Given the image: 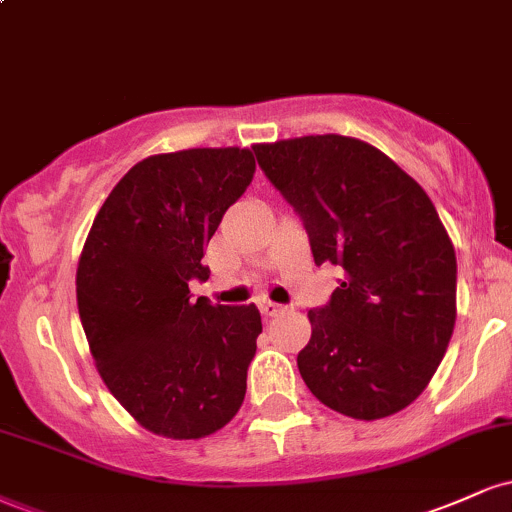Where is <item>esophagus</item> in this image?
<instances>
[{
  "mask_svg": "<svg viewBox=\"0 0 512 512\" xmlns=\"http://www.w3.org/2000/svg\"><path fill=\"white\" fill-rule=\"evenodd\" d=\"M260 310H262L264 317H274V315L284 313V305L272 303V301H262V303H260Z\"/></svg>",
  "mask_w": 512,
  "mask_h": 512,
  "instance_id": "obj_1",
  "label": "esophagus"
}]
</instances>
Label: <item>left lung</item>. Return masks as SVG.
I'll return each mask as SVG.
<instances>
[{"instance_id":"left-lung-1","label":"left lung","mask_w":512,"mask_h":512,"mask_svg":"<svg viewBox=\"0 0 512 512\" xmlns=\"http://www.w3.org/2000/svg\"><path fill=\"white\" fill-rule=\"evenodd\" d=\"M252 149L303 219L317 267L344 272L330 305L308 313L301 378L351 419L397 414L431 383L455 330L457 260L436 207L361 139L310 134Z\"/></svg>"}]
</instances>
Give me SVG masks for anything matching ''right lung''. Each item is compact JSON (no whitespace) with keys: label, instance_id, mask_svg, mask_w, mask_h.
Here are the masks:
<instances>
[{"label":"right lung","instance_id":"obj_1","mask_svg":"<svg viewBox=\"0 0 512 512\" xmlns=\"http://www.w3.org/2000/svg\"><path fill=\"white\" fill-rule=\"evenodd\" d=\"M255 173L250 149H185L139 161L93 219L76 303L103 383L137 424L207 438L238 414L262 317L190 301L204 248Z\"/></svg>","mask_w":512,"mask_h":512}]
</instances>
